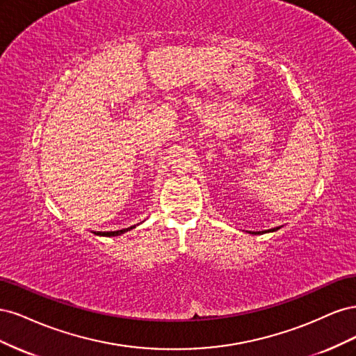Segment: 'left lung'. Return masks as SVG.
I'll use <instances>...</instances> for the list:
<instances>
[{
    "mask_svg": "<svg viewBox=\"0 0 356 356\" xmlns=\"http://www.w3.org/2000/svg\"><path fill=\"white\" fill-rule=\"evenodd\" d=\"M279 227H276V229H272V230H268V232H275V230H277ZM260 233H264V232H254L252 234H260Z\"/></svg>",
    "mask_w": 356,
    "mask_h": 356,
    "instance_id": "1",
    "label": "left lung"
}]
</instances>
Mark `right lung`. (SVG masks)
<instances>
[{
	"label": "right lung",
	"instance_id": "1",
	"mask_svg": "<svg viewBox=\"0 0 356 356\" xmlns=\"http://www.w3.org/2000/svg\"><path fill=\"white\" fill-rule=\"evenodd\" d=\"M135 225H132V227H127V229H123V230H117V232H95L96 234H99V236H118V234H122V233H124V232H127V230H131V229H134Z\"/></svg>",
	"mask_w": 356,
	"mask_h": 356
}]
</instances>
